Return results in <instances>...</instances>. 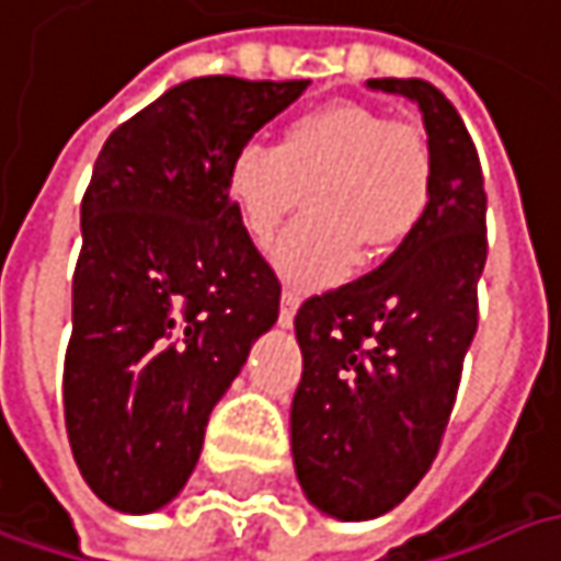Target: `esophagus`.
Masks as SVG:
<instances>
[{"label": "esophagus", "instance_id": "esophagus-1", "mask_svg": "<svg viewBox=\"0 0 561 561\" xmlns=\"http://www.w3.org/2000/svg\"><path fill=\"white\" fill-rule=\"evenodd\" d=\"M298 305H301V291H298V288H291V285H285V288H282V308H279L282 327H288V323L295 320Z\"/></svg>", "mask_w": 561, "mask_h": 561}]
</instances>
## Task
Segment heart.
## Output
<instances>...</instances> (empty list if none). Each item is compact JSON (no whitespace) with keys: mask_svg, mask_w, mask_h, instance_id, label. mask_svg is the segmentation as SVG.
<instances>
[{"mask_svg":"<svg viewBox=\"0 0 561 561\" xmlns=\"http://www.w3.org/2000/svg\"><path fill=\"white\" fill-rule=\"evenodd\" d=\"M305 193L311 215L282 238L276 266L301 285H327L346 276L358 250L380 260L419 231L435 154L415 123L340 101L291 116L276 149L244 142L225 168V196L260 248L276 241Z\"/></svg>","mask_w":561,"mask_h":561,"instance_id":"1","label":"heart"}]
</instances>
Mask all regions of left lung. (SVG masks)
Here are the masks:
<instances>
[{"instance_id":"left-lung-1","label":"left lung","mask_w":561,"mask_h":561,"mask_svg":"<svg viewBox=\"0 0 561 561\" xmlns=\"http://www.w3.org/2000/svg\"><path fill=\"white\" fill-rule=\"evenodd\" d=\"M368 88L419 104L435 154L428 215L368 276L295 313L305 355L291 400V454L308 502L340 520L397 508L428 473L477 336L485 186L460 114L422 79Z\"/></svg>"}]
</instances>
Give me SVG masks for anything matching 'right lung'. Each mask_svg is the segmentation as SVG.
<instances>
[{
  "label": "right lung",
  "mask_w": 561,
  "mask_h": 561,
  "mask_svg": "<svg viewBox=\"0 0 561 561\" xmlns=\"http://www.w3.org/2000/svg\"><path fill=\"white\" fill-rule=\"evenodd\" d=\"M308 84H174L94 161L62 407L72 457L111 508L149 514L181 492L209 412L279 317L282 285L225 196V168Z\"/></svg>",
  "instance_id": "obj_1"
}]
</instances>
